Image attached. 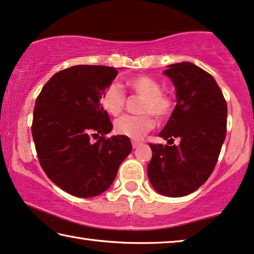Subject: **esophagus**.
Returning a JSON list of instances; mask_svg holds the SVG:
<instances>
[{"label":"esophagus","mask_w":254,"mask_h":254,"mask_svg":"<svg viewBox=\"0 0 254 254\" xmlns=\"http://www.w3.org/2000/svg\"><path fill=\"white\" fill-rule=\"evenodd\" d=\"M131 145H132V147H134V149H137V147L140 145V142H137V140H132Z\"/></svg>","instance_id":"1"}]
</instances>
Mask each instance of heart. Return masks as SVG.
Instances as JSON below:
<instances>
[{
    "label": "heart",
    "instance_id": "obj_1",
    "mask_svg": "<svg viewBox=\"0 0 254 254\" xmlns=\"http://www.w3.org/2000/svg\"><path fill=\"white\" fill-rule=\"evenodd\" d=\"M127 86L136 94L144 97L142 114H152L158 119H166L173 111V100L169 95L161 92L160 85L154 78L145 75L131 77L127 80ZM126 102V96L120 85L112 83L104 89L100 103L109 115L119 116ZM154 119L150 115L124 116L117 119L115 130L117 134L127 136L132 139H140L153 129Z\"/></svg>",
    "mask_w": 254,
    "mask_h": 254
}]
</instances>
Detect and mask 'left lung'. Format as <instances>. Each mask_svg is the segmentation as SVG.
I'll return each mask as SVG.
<instances>
[{
  "label": "left lung",
  "mask_w": 254,
  "mask_h": 254,
  "mask_svg": "<svg viewBox=\"0 0 254 254\" xmlns=\"http://www.w3.org/2000/svg\"><path fill=\"white\" fill-rule=\"evenodd\" d=\"M163 73L176 88L177 104L160 137L169 145L150 144L147 176L158 193L181 197L210 177L226 137L227 103L214 78L192 62L168 65ZM174 138L178 146H170Z\"/></svg>",
  "instance_id": "obj_1"
}]
</instances>
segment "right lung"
I'll return each mask as SVG.
<instances>
[{"label":"right lung","mask_w":254,"mask_h":254,"mask_svg":"<svg viewBox=\"0 0 254 254\" xmlns=\"http://www.w3.org/2000/svg\"><path fill=\"white\" fill-rule=\"evenodd\" d=\"M117 75L112 67L73 65L51 77L36 100L32 132L38 160L51 181L73 196L107 190L131 152L127 136L104 138L112 124L100 99Z\"/></svg>","instance_id":"add662e5"}]
</instances>
